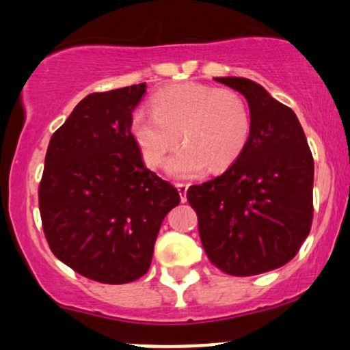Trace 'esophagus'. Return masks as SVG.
I'll use <instances>...</instances> for the list:
<instances>
[{
  "mask_svg": "<svg viewBox=\"0 0 350 350\" xmlns=\"http://www.w3.org/2000/svg\"><path fill=\"white\" fill-rule=\"evenodd\" d=\"M188 188L189 185L188 183H176V189H178L180 193V198H181V202H186V193H188Z\"/></svg>",
  "mask_w": 350,
  "mask_h": 350,
  "instance_id": "esophagus-1",
  "label": "esophagus"
}]
</instances>
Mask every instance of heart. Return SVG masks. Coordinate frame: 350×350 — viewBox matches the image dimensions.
<instances>
[{
	"label": "heart",
	"instance_id": "obj_1",
	"mask_svg": "<svg viewBox=\"0 0 350 350\" xmlns=\"http://www.w3.org/2000/svg\"><path fill=\"white\" fill-rule=\"evenodd\" d=\"M152 113L137 109L131 133L148 167L162 165L169 152L183 148L169 162L170 174L194 176L221 170L241 154L250 137V109L232 89L200 83L176 84L151 98Z\"/></svg>",
	"mask_w": 350,
	"mask_h": 350
}]
</instances>
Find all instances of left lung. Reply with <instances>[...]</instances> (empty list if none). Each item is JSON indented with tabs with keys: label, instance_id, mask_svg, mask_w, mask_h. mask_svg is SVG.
Wrapping results in <instances>:
<instances>
[{
	"label": "left lung",
	"instance_id": "1",
	"mask_svg": "<svg viewBox=\"0 0 350 350\" xmlns=\"http://www.w3.org/2000/svg\"><path fill=\"white\" fill-rule=\"evenodd\" d=\"M215 81L245 95L250 137L226 172L186 198L210 262L229 275L261 274L286 265L309 236L314 157L293 109L250 79Z\"/></svg>",
	"mask_w": 350,
	"mask_h": 350
}]
</instances>
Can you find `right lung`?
<instances>
[{
	"label": "right lung",
	"mask_w": 350,
	"mask_h": 350,
	"mask_svg": "<svg viewBox=\"0 0 350 350\" xmlns=\"http://www.w3.org/2000/svg\"><path fill=\"white\" fill-rule=\"evenodd\" d=\"M145 94V83L89 94L47 146L38 189L46 241L62 262L102 284L146 274L162 219L180 204L131 133Z\"/></svg>",
	"instance_id": "1"
}]
</instances>
